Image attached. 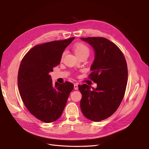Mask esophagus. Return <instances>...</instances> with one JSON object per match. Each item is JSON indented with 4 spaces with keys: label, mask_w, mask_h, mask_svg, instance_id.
<instances>
[{
    "label": "esophagus",
    "mask_w": 149,
    "mask_h": 149,
    "mask_svg": "<svg viewBox=\"0 0 149 149\" xmlns=\"http://www.w3.org/2000/svg\"><path fill=\"white\" fill-rule=\"evenodd\" d=\"M74 89L76 90H77L78 89V85L77 83L74 84Z\"/></svg>",
    "instance_id": "34e87169"
}]
</instances>
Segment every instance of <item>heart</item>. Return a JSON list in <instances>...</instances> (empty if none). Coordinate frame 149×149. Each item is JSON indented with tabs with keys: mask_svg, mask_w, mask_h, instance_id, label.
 <instances>
[{
	"mask_svg": "<svg viewBox=\"0 0 149 149\" xmlns=\"http://www.w3.org/2000/svg\"><path fill=\"white\" fill-rule=\"evenodd\" d=\"M74 53L76 54V55L78 57L82 56V55H89V48L85 44L82 43H79L76 44L74 46L73 48ZM64 53L63 54L62 57L63 56Z\"/></svg>",
	"mask_w": 149,
	"mask_h": 149,
	"instance_id": "heart-1",
	"label": "heart"
}]
</instances>
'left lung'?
<instances>
[{
	"instance_id": "left-lung-1",
	"label": "left lung",
	"mask_w": 149,
	"mask_h": 149,
	"mask_svg": "<svg viewBox=\"0 0 149 149\" xmlns=\"http://www.w3.org/2000/svg\"><path fill=\"white\" fill-rule=\"evenodd\" d=\"M94 50L95 56L89 78L97 83L93 88L79 85L82 94L81 109L87 119L100 122L113 114L125 94L127 83V66L123 52L110 40L103 37L81 38Z\"/></svg>"
}]
</instances>
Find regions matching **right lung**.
<instances>
[{
    "label": "right lung",
    "instance_id": "add662e5",
    "mask_svg": "<svg viewBox=\"0 0 149 149\" xmlns=\"http://www.w3.org/2000/svg\"><path fill=\"white\" fill-rule=\"evenodd\" d=\"M74 37L38 45L22 59L17 81L20 95L30 113L44 123L60 118L74 85L66 81L53 85V68L60 64L62 54Z\"/></svg>",
    "mask_w": 149,
    "mask_h": 149
}]
</instances>
